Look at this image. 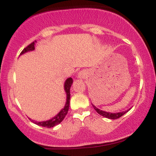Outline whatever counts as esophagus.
Instances as JSON below:
<instances>
[{"mask_svg": "<svg viewBox=\"0 0 156 156\" xmlns=\"http://www.w3.org/2000/svg\"><path fill=\"white\" fill-rule=\"evenodd\" d=\"M86 76H87V72L85 70H81L78 73V78H80V79L85 78Z\"/></svg>", "mask_w": 156, "mask_h": 156, "instance_id": "esophagus-1", "label": "esophagus"}]
</instances>
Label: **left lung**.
I'll list each match as a JSON object with an SVG mask.
<instances>
[{
	"instance_id": "1",
	"label": "left lung",
	"mask_w": 156,
	"mask_h": 156,
	"mask_svg": "<svg viewBox=\"0 0 156 156\" xmlns=\"http://www.w3.org/2000/svg\"><path fill=\"white\" fill-rule=\"evenodd\" d=\"M92 105L93 108H94V110H95L96 112L98 113V114H101V115L103 116V117L108 118V119H118V118L121 117L122 116L124 115L125 114H126V113L130 109V108L128 109V110L125 111V112H118V113H110V112H104V111H102V110H101V109L98 108L95 105H93L92 103Z\"/></svg>"
}]
</instances>
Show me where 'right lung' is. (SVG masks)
<instances>
[{"label":"right lung","instance_id":"add662e5","mask_svg":"<svg viewBox=\"0 0 156 156\" xmlns=\"http://www.w3.org/2000/svg\"><path fill=\"white\" fill-rule=\"evenodd\" d=\"M35 42H37V41H34L32 43H31L29 45L27 46L26 48H25L23 50V51L21 52L20 55L24 54V53H27V52L29 51H34L35 49ZM73 78H68L67 80H65L64 82V91H65L66 94H67V99H66V103L64 105V107L62 110L60 111L54 117H53L52 119H49V120H46V121H42V122H37L35 120H32L31 119V122H33L34 123L37 125H39V126H42V127H45V128H52V127H54L55 125H58L60 122H62V121L63 120L65 117V116L67 115L68 110H69V100H70V87L73 84Z\"/></svg>","mask_w":156,"mask_h":156}]
</instances>
